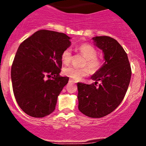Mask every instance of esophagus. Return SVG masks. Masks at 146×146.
<instances>
[{
	"instance_id": "34e87169",
	"label": "esophagus",
	"mask_w": 146,
	"mask_h": 146,
	"mask_svg": "<svg viewBox=\"0 0 146 146\" xmlns=\"http://www.w3.org/2000/svg\"><path fill=\"white\" fill-rule=\"evenodd\" d=\"M68 82H69V83H74L75 82L73 81V80H71V79H70V80H69V81H68Z\"/></svg>"
}]
</instances>
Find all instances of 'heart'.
Here are the masks:
<instances>
[{
	"instance_id": "1",
	"label": "heart",
	"mask_w": 146,
	"mask_h": 146,
	"mask_svg": "<svg viewBox=\"0 0 146 146\" xmlns=\"http://www.w3.org/2000/svg\"><path fill=\"white\" fill-rule=\"evenodd\" d=\"M81 54L86 58L84 66H88L92 73H96L100 71L103 66V61L97 57L98 51L93 45L90 44H82L78 47ZM63 64L67 65L71 62L72 59V52L70 48H66L62 52L61 56ZM90 71L87 67L76 68L74 66H67L63 69L64 75L75 81H79L89 74Z\"/></svg>"
}]
</instances>
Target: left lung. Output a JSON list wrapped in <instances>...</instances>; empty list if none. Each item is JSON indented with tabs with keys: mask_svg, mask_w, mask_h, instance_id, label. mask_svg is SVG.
<instances>
[{
	"mask_svg": "<svg viewBox=\"0 0 146 146\" xmlns=\"http://www.w3.org/2000/svg\"><path fill=\"white\" fill-rule=\"evenodd\" d=\"M95 46L103 51L105 62L91 77L94 84L78 83V108L92 118L106 116L124 98L131 78V67L127 53L119 43L109 36L93 38ZM101 83L98 86V82Z\"/></svg>",
	"mask_w": 146,
	"mask_h": 146,
	"instance_id": "left-lung-1",
	"label": "left lung"
}]
</instances>
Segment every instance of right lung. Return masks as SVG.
Segmentation results:
<instances>
[{
    "instance_id": "right-lung-1",
    "label": "right lung",
    "mask_w": 146,
    "mask_h": 146,
    "mask_svg": "<svg viewBox=\"0 0 146 146\" xmlns=\"http://www.w3.org/2000/svg\"><path fill=\"white\" fill-rule=\"evenodd\" d=\"M65 33L40 30L20 44L11 70L14 94L18 106L33 117L54 111L57 99L68 77H61V56L71 45Z\"/></svg>"
}]
</instances>
